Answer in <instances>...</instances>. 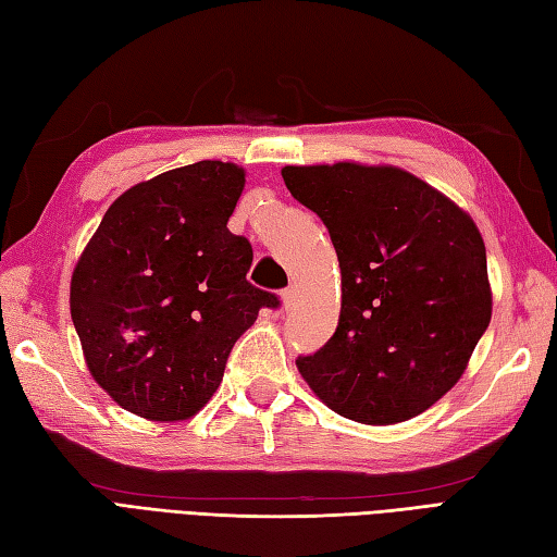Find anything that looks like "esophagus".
I'll return each instance as SVG.
<instances>
[{"instance_id": "1", "label": "esophagus", "mask_w": 557, "mask_h": 557, "mask_svg": "<svg viewBox=\"0 0 557 557\" xmlns=\"http://www.w3.org/2000/svg\"><path fill=\"white\" fill-rule=\"evenodd\" d=\"M280 297H282V309H285V311H292L294 306H297V289H294V287L282 289Z\"/></svg>"}]
</instances>
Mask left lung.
Segmentation results:
<instances>
[{
  "label": "left lung",
  "mask_w": 557,
  "mask_h": 557,
  "mask_svg": "<svg viewBox=\"0 0 557 557\" xmlns=\"http://www.w3.org/2000/svg\"><path fill=\"white\" fill-rule=\"evenodd\" d=\"M282 180L323 220L342 270L337 330L297 359L304 381L351 421L419 417L455 387L491 323L474 220L389 164H289Z\"/></svg>",
  "instance_id": "obj_1"
}]
</instances>
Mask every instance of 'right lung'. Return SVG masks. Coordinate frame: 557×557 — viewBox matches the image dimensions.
<instances>
[{"instance_id":"right-lung-1","label":"right lung","mask_w":557,"mask_h":557,"mask_svg":"<svg viewBox=\"0 0 557 557\" xmlns=\"http://www.w3.org/2000/svg\"><path fill=\"white\" fill-rule=\"evenodd\" d=\"M239 164L200 160L128 188L71 275V321L98 385L150 421H182L215 393L234 342L275 294L246 280L253 248L227 230Z\"/></svg>"}]
</instances>
